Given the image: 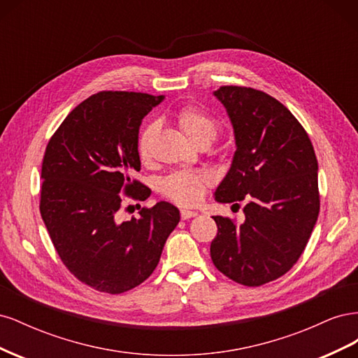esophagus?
<instances>
[{
  "mask_svg": "<svg viewBox=\"0 0 358 358\" xmlns=\"http://www.w3.org/2000/svg\"><path fill=\"white\" fill-rule=\"evenodd\" d=\"M194 216H197V212H194V210H180V218L182 220H189V218H194Z\"/></svg>",
  "mask_w": 358,
  "mask_h": 358,
  "instance_id": "34e87169",
  "label": "esophagus"
}]
</instances>
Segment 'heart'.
<instances>
[{"label": "heart", "mask_w": 358, "mask_h": 358, "mask_svg": "<svg viewBox=\"0 0 358 358\" xmlns=\"http://www.w3.org/2000/svg\"><path fill=\"white\" fill-rule=\"evenodd\" d=\"M176 119L182 131L196 145L201 142L212 143L215 137L218 136V121L196 106L182 107L176 115ZM157 125L149 124L142 129V133L138 136L137 152L142 159H146L149 155L150 140H152ZM209 182L210 180L208 175H204V173L180 170L161 179L159 191L166 197L180 206H194L203 199L206 188L209 187Z\"/></svg>", "instance_id": "obj_1"}]
</instances>
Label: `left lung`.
Instances as JSON below:
<instances>
[{"mask_svg": "<svg viewBox=\"0 0 358 358\" xmlns=\"http://www.w3.org/2000/svg\"><path fill=\"white\" fill-rule=\"evenodd\" d=\"M236 152L215 191L220 203L246 201L245 222L213 216L215 267L234 282L259 287L285 275L305 251L320 213L318 161L305 128L263 91L221 86Z\"/></svg>", "mask_w": 358, "mask_h": 358, "instance_id": "left-lung-1", "label": "left lung"}]
</instances>
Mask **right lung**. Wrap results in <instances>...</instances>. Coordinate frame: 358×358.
Returning <instances> with one entry per match:
<instances>
[{"label": "right lung", "instance_id": "add662e5", "mask_svg": "<svg viewBox=\"0 0 358 358\" xmlns=\"http://www.w3.org/2000/svg\"><path fill=\"white\" fill-rule=\"evenodd\" d=\"M164 95L103 91L82 101L49 140L41 166L40 213L59 258L80 282L121 294L158 266L180 221L176 206L158 201L138 218L119 221L124 196L146 200L138 128Z\"/></svg>", "mask_w": 358, "mask_h": 358}]
</instances>
